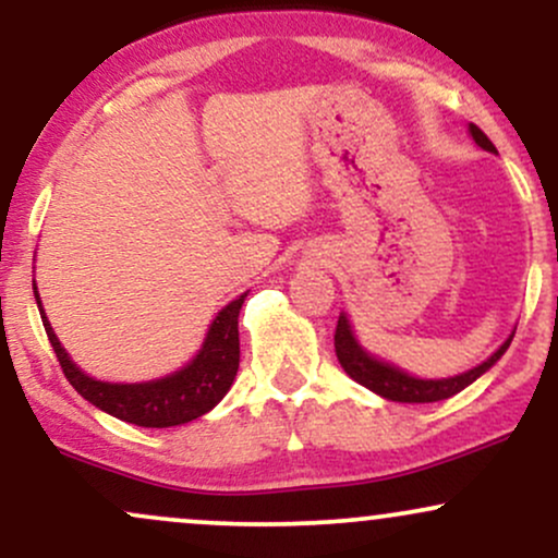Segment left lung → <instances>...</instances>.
Listing matches in <instances>:
<instances>
[{"label":"left lung","instance_id":"1","mask_svg":"<svg viewBox=\"0 0 558 558\" xmlns=\"http://www.w3.org/2000/svg\"><path fill=\"white\" fill-rule=\"evenodd\" d=\"M470 133L472 138L477 141V146H483V149L488 151H496V146L490 144V138L485 136L475 123L470 125ZM511 338L514 336H509V341H506L488 362L477 364V367L470 369V373L446 377V380H420V377L401 373L399 367H390V364L377 362L375 356H369L367 351L356 343L349 319H345V315H341L336 325V356L338 362H341V367L345 369V375L354 377L360 386L375 390V393L383 396V399L401 401V403H430V401L451 399V396H457L459 390H464L470 383H475L480 375L488 373L493 364L501 360L504 351L509 349Z\"/></svg>","mask_w":558,"mask_h":558}]
</instances>
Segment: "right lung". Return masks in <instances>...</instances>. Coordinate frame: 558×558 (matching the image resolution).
<instances>
[{
    "mask_svg": "<svg viewBox=\"0 0 558 558\" xmlns=\"http://www.w3.org/2000/svg\"><path fill=\"white\" fill-rule=\"evenodd\" d=\"M36 293V304L41 306ZM246 293L235 301H230L226 310L215 317L213 328L207 332L202 351L196 360L185 364L183 369L172 373L162 380L151 383H101L94 377L83 375L70 356L65 354L60 341H57L52 325L47 323V315L41 312L44 330H47L49 343H52L57 362H60L62 373L86 401L99 407L101 412L112 414V417L131 422L138 427H175L183 422H191L209 409H215L233 386V377L239 373V312Z\"/></svg>",
    "mask_w": 558,
    "mask_h": 558,
    "instance_id": "obj_1",
    "label": "right lung"
}]
</instances>
